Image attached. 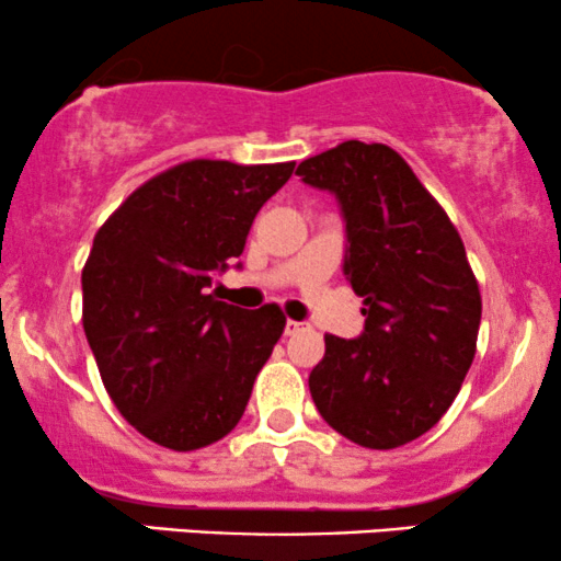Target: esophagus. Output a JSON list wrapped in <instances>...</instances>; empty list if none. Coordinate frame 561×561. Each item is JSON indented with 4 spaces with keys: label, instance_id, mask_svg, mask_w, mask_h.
Instances as JSON below:
<instances>
[{
    "label": "esophagus",
    "instance_id": "esophagus-1",
    "mask_svg": "<svg viewBox=\"0 0 561 561\" xmlns=\"http://www.w3.org/2000/svg\"><path fill=\"white\" fill-rule=\"evenodd\" d=\"M302 330H306V324H302V321H293V319L285 321V334H298Z\"/></svg>",
    "mask_w": 561,
    "mask_h": 561
}]
</instances>
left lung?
<instances>
[{
  "label": "left lung",
  "instance_id": "8db88e82",
  "mask_svg": "<svg viewBox=\"0 0 561 561\" xmlns=\"http://www.w3.org/2000/svg\"><path fill=\"white\" fill-rule=\"evenodd\" d=\"M295 173L337 199L343 274L366 317L358 337H324L308 377L313 403L364 448L416 440L454 403L478 347L482 300L465 242L388 145L343 141Z\"/></svg>",
  "mask_w": 561,
  "mask_h": 561
}]
</instances>
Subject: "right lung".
<instances>
[{"label": "right lung", "instance_id": "right-lung-1", "mask_svg": "<svg viewBox=\"0 0 561 561\" xmlns=\"http://www.w3.org/2000/svg\"><path fill=\"white\" fill-rule=\"evenodd\" d=\"M293 169L190 160L141 184L96 231L83 332L115 409L158 446H210L242 420L285 317L274 302L229 306L208 287Z\"/></svg>", "mask_w": 561, "mask_h": 561}]
</instances>
